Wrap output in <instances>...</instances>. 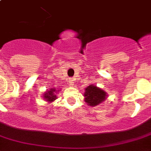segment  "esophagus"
<instances>
[{"label": "esophagus", "mask_w": 151, "mask_h": 151, "mask_svg": "<svg viewBox=\"0 0 151 151\" xmlns=\"http://www.w3.org/2000/svg\"><path fill=\"white\" fill-rule=\"evenodd\" d=\"M69 83H70V86H74V80L73 79H69Z\"/></svg>", "instance_id": "obj_1"}]
</instances>
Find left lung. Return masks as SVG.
Masks as SVG:
<instances>
[{
	"instance_id": "obj_1",
	"label": "left lung",
	"mask_w": 151,
	"mask_h": 151,
	"mask_svg": "<svg viewBox=\"0 0 151 151\" xmlns=\"http://www.w3.org/2000/svg\"><path fill=\"white\" fill-rule=\"evenodd\" d=\"M83 96L85 102L92 107L101 104L107 98L106 92L93 84H90L85 89Z\"/></svg>"
}]
</instances>
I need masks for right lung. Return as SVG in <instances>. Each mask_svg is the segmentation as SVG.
Instances as JSON below:
<instances>
[{"instance_id":"right-lung-1","label":"right lung","mask_w":151,"mask_h":151,"mask_svg":"<svg viewBox=\"0 0 151 151\" xmlns=\"http://www.w3.org/2000/svg\"><path fill=\"white\" fill-rule=\"evenodd\" d=\"M59 91L60 90H56L55 88H51L49 90H47L43 93V99L48 103H52L53 101L57 99V94L58 93Z\"/></svg>"}]
</instances>
